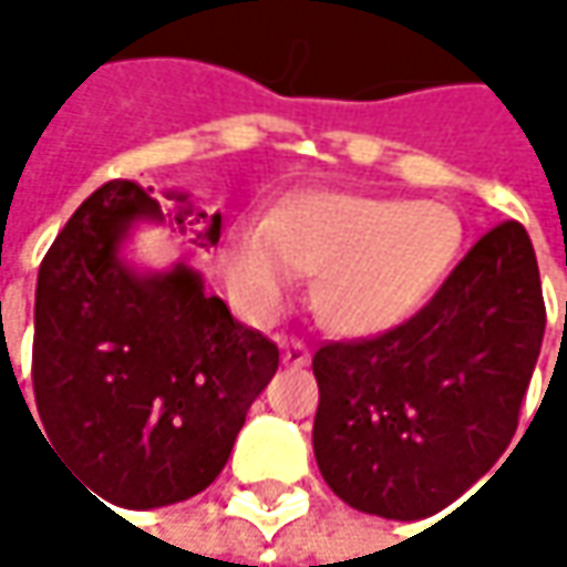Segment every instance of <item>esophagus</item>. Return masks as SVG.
Wrapping results in <instances>:
<instances>
[{
    "instance_id": "esophagus-1",
    "label": "esophagus",
    "mask_w": 567,
    "mask_h": 567,
    "mask_svg": "<svg viewBox=\"0 0 567 567\" xmlns=\"http://www.w3.org/2000/svg\"><path fill=\"white\" fill-rule=\"evenodd\" d=\"M282 361L288 364V368H308V361H311V351H308L301 341H295V338H285Z\"/></svg>"
}]
</instances>
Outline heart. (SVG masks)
<instances>
[{"label":"heart","instance_id":"b5f03b06","mask_svg":"<svg viewBox=\"0 0 567 567\" xmlns=\"http://www.w3.org/2000/svg\"><path fill=\"white\" fill-rule=\"evenodd\" d=\"M463 246L450 206L358 193H305L269 223L236 226L226 276L239 301L276 311L311 279L318 321L341 338H381L410 321L446 279Z\"/></svg>","mask_w":567,"mask_h":567}]
</instances>
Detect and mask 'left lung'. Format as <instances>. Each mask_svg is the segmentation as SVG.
<instances>
[{
    "label": "left lung",
    "mask_w": 567,
    "mask_h": 567,
    "mask_svg": "<svg viewBox=\"0 0 567 567\" xmlns=\"http://www.w3.org/2000/svg\"><path fill=\"white\" fill-rule=\"evenodd\" d=\"M545 334L528 233L489 229L400 328L318 348L315 460L351 509L413 522L506 453Z\"/></svg>",
    "instance_id": "8db88e82"
}]
</instances>
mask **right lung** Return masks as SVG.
<instances>
[{
    "label": "right lung",
    "instance_id": "right-lung-1",
    "mask_svg": "<svg viewBox=\"0 0 567 567\" xmlns=\"http://www.w3.org/2000/svg\"><path fill=\"white\" fill-rule=\"evenodd\" d=\"M111 179L58 233L35 288V426L104 503L161 509L203 493L226 466L246 410L279 371V348L239 324L203 276L127 259L137 223L219 243L223 216L189 193ZM32 413V410H29Z\"/></svg>",
    "mask_w": 567,
    "mask_h": 567
}]
</instances>
